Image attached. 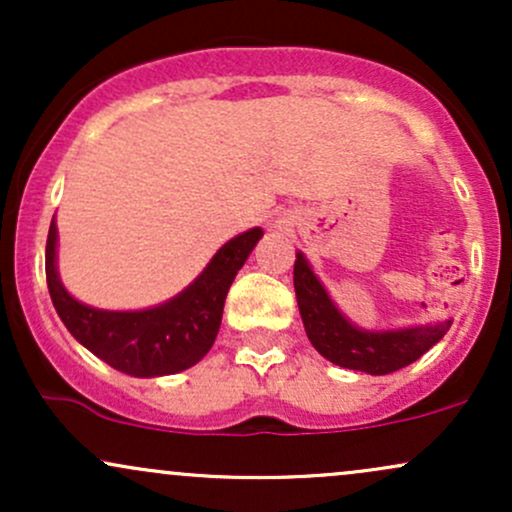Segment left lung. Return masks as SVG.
<instances>
[{
  "label": "left lung",
  "instance_id": "8db88e82",
  "mask_svg": "<svg viewBox=\"0 0 512 512\" xmlns=\"http://www.w3.org/2000/svg\"><path fill=\"white\" fill-rule=\"evenodd\" d=\"M293 286L310 344L334 366L363 370L370 375L395 373L424 356L450 330V320L392 332L358 330L334 308L301 252L293 264Z\"/></svg>",
  "mask_w": 512,
  "mask_h": 512
}]
</instances>
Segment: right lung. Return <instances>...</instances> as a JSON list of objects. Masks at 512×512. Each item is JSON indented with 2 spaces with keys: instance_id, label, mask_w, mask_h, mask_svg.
<instances>
[{
  "instance_id": "add662e5",
  "label": "right lung",
  "mask_w": 512,
  "mask_h": 512,
  "mask_svg": "<svg viewBox=\"0 0 512 512\" xmlns=\"http://www.w3.org/2000/svg\"><path fill=\"white\" fill-rule=\"evenodd\" d=\"M260 238L262 228H252L228 240L195 284L173 301L139 313H108L88 308L64 291L55 269L57 226L52 221L45 245V276L52 305L76 342L120 373L134 378L180 373L195 366L214 344L228 289Z\"/></svg>"
}]
</instances>
